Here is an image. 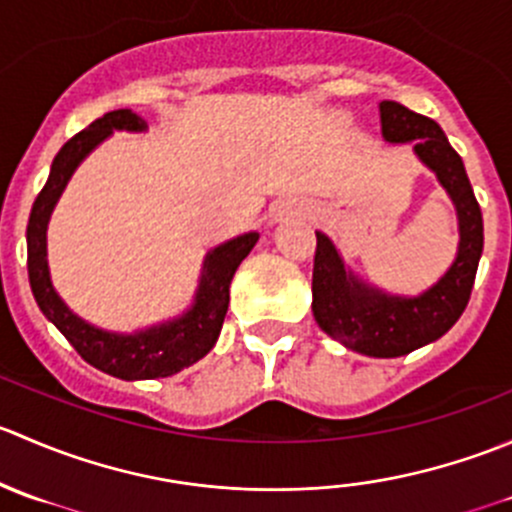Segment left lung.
<instances>
[{
  "label": "left lung",
  "mask_w": 512,
  "mask_h": 512,
  "mask_svg": "<svg viewBox=\"0 0 512 512\" xmlns=\"http://www.w3.org/2000/svg\"><path fill=\"white\" fill-rule=\"evenodd\" d=\"M381 133L389 143L414 141L418 158L438 175L458 210V257L451 270L421 297H386L364 287L344 270V262L327 235L317 232L312 270V312L319 327L344 347L366 356H404L448 332L471 299L480 252L483 215L473 195L463 160L446 133L428 116L396 101H381Z\"/></svg>",
  "instance_id": "8db88e82"
}]
</instances>
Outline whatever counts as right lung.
I'll return each mask as SVG.
<instances>
[{"label":"right lung","instance_id":"right-lung-1","mask_svg":"<svg viewBox=\"0 0 512 512\" xmlns=\"http://www.w3.org/2000/svg\"><path fill=\"white\" fill-rule=\"evenodd\" d=\"M143 131L146 121L131 108H118L96 118L89 128L76 133L64 143L51 163V173L41 193L36 195L32 215L27 225V267L29 285H32L34 299L49 322L69 339L71 347L89 361L96 369L118 379H158V376L178 374L185 366L203 359L215 347L223 329V319L230 302V282L240 262L250 255L255 242L260 240L257 232L235 237L225 245L215 247L205 260L203 280H200L198 297L193 309L175 322L160 324V327L146 329L141 334H111L91 327L84 319L76 317L69 307L59 299L49 280L46 267V223L59 200L61 190L69 183L71 173L91 151L111 136V131Z\"/></svg>","mask_w":512,"mask_h":512}]
</instances>
